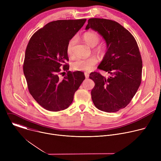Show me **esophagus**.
<instances>
[{"instance_id": "1", "label": "esophagus", "mask_w": 161, "mask_h": 161, "mask_svg": "<svg viewBox=\"0 0 161 161\" xmlns=\"http://www.w3.org/2000/svg\"><path fill=\"white\" fill-rule=\"evenodd\" d=\"M85 76L86 78H88V77H89V75L87 73H85Z\"/></svg>"}]
</instances>
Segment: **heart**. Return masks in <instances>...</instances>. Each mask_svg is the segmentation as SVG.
<instances>
[{
    "instance_id": "1",
    "label": "heart",
    "mask_w": 161,
    "mask_h": 161,
    "mask_svg": "<svg viewBox=\"0 0 161 161\" xmlns=\"http://www.w3.org/2000/svg\"><path fill=\"white\" fill-rule=\"evenodd\" d=\"M83 39L85 42L91 47H94L99 42L100 37L99 36L94 32H87L83 36ZM76 42V37H72L69 41L66 51L67 54L69 56L73 55V47ZM96 51L100 53L102 51V48L99 47L96 49ZM97 63V59L96 57H90L86 58H78L71 63V67L75 71H86L89 72L92 70L94 65Z\"/></svg>"
}]
</instances>
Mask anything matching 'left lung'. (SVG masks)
I'll return each instance as SVG.
<instances>
[{
	"mask_svg": "<svg viewBox=\"0 0 161 161\" xmlns=\"http://www.w3.org/2000/svg\"><path fill=\"white\" fill-rule=\"evenodd\" d=\"M90 28L106 43V53L97 68L111 75L106 78L99 73L90 74L95 83L92 99L99 109L116 112L129 104L141 84L143 64L138 46L133 36L115 21L90 18L85 29Z\"/></svg>",
	"mask_w": 161,
	"mask_h": 161,
	"instance_id": "left-lung-1",
	"label": "left lung"
}]
</instances>
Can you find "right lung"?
I'll return each mask as SVG.
<instances>
[{
	"label": "right lung",
	"mask_w": 161,
	"mask_h": 161,
	"mask_svg": "<svg viewBox=\"0 0 161 161\" xmlns=\"http://www.w3.org/2000/svg\"><path fill=\"white\" fill-rule=\"evenodd\" d=\"M86 19H62L48 23L36 32L27 44L24 73L29 91L44 109L59 111L67 108L85 76L69 71L67 44L83 26ZM66 76L60 79L61 67Z\"/></svg>",
	"instance_id": "1"
}]
</instances>
